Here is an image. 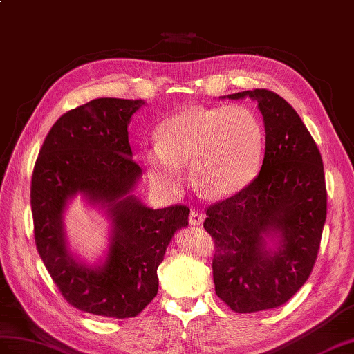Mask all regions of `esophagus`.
I'll use <instances>...</instances> for the list:
<instances>
[{
  "label": "esophagus",
  "instance_id": "1",
  "mask_svg": "<svg viewBox=\"0 0 354 354\" xmlns=\"http://www.w3.org/2000/svg\"><path fill=\"white\" fill-rule=\"evenodd\" d=\"M203 218H205V216L202 214L201 211L192 209V212H190V225H193V226H201Z\"/></svg>",
  "mask_w": 354,
  "mask_h": 354
}]
</instances>
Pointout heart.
<instances>
[{"label": "heart", "instance_id": "1", "mask_svg": "<svg viewBox=\"0 0 354 354\" xmlns=\"http://www.w3.org/2000/svg\"><path fill=\"white\" fill-rule=\"evenodd\" d=\"M158 146L145 155L153 185L179 193L190 164L194 187L211 199L234 196L258 175L266 134L258 114L245 105L194 106L160 123Z\"/></svg>", "mask_w": 354, "mask_h": 354}]
</instances>
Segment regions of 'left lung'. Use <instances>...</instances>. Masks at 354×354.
<instances>
[{
    "label": "left lung",
    "mask_w": 354,
    "mask_h": 354,
    "mask_svg": "<svg viewBox=\"0 0 354 354\" xmlns=\"http://www.w3.org/2000/svg\"><path fill=\"white\" fill-rule=\"evenodd\" d=\"M258 101L266 153L258 176L205 209L203 227L214 241L216 294L238 314L273 309L308 281L327 214L322 153L305 123L283 97L267 88L229 95ZM268 237L279 238L267 251Z\"/></svg>",
    "instance_id": "obj_1"
}]
</instances>
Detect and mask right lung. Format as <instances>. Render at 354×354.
<instances>
[{"label":"right lung","instance_id":"add662e5","mask_svg":"<svg viewBox=\"0 0 354 354\" xmlns=\"http://www.w3.org/2000/svg\"><path fill=\"white\" fill-rule=\"evenodd\" d=\"M143 101L100 97L57 120L31 176L35 241L66 301L87 314L137 317L158 292L157 268L190 208H147L131 194L142 167L131 158L128 123ZM77 192L109 207L113 236L102 268L73 260L65 249L62 211Z\"/></svg>","mask_w":354,"mask_h":354}]
</instances>
